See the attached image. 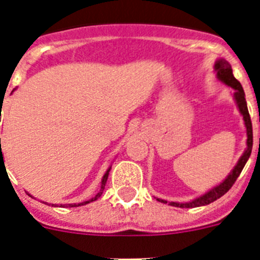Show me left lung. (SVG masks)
<instances>
[{
  "label": "left lung",
  "instance_id": "1",
  "mask_svg": "<svg viewBox=\"0 0 260 260\" xmlns=\"http://www.w3.org/2000/svg\"><path fill=\"white\" fill-rule=\"evenodd\" d=\"M215 71H216V77L220 82H222L226 86L232 87L234 89L233 98L236 100V104H237L238 110L240 113L242 114L243 121H245V126H246V135H247V141H246V150L242 153V156L240 157L238 162L236 164V167L232 169V172L229 173V176L225 178L222 182H220L219 185L212 187L210 191H207L206 194L201 195L198 198L192 199L190 202H185V203H177V202H171V206L173 207H180V208H192V207H201V206H206V204H210L212 202H215L216 199L221 198L225 192L231 189L232 186L234 185L236 180L238 178V176L242 172L243 167L249 160L250 155H251L252 150V125H251V119H250L249 110H247V104H246V99H245V92H243V88L241 86V83L238 82L233 75V71H232V66L229 65L228 61H225L224 58H220L215 62ZM260 142V138H259ZM157 199L158 202L161 203H168L164 199Z\"/></svg>",
  "mask_w": 260,
  "mask_h": 260
}]
</instances>
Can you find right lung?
I'll return each instance as SVG.
<instances>
[{
  "label": "right lung",
  "mask_w": 260,
  "mask_h": 260,
  "mask_svg": "<svg viewBox=\"0 0 260 260\" xmlns=\"http://www.w3.org/2000/svg\"><path fill=\"white\" fill-rule=\"evenodd\" d=\"M1 117V116H0ZM1 162H5L4 161V157H2V148H1V138H0V164ZM110 168L112 167H109L107 169V172H105V174L104 176H103V180H102V187H100V191L98 192V194L95 195V197H93V198H91L89 199V201H86V202H82V203H71V204H63V206H69V207H79V206H84V204H88V203H91V202H93V201H96V199H99L100 198V197H102V194H103V191H104V189H105V183H107V180H108V176H109V172H110ZM52 206H54V204H52ZM59 207H62V204L61 206H59Z\"/></svg>",
  "instance_id": "right-lung-1"
}]
</instances>
